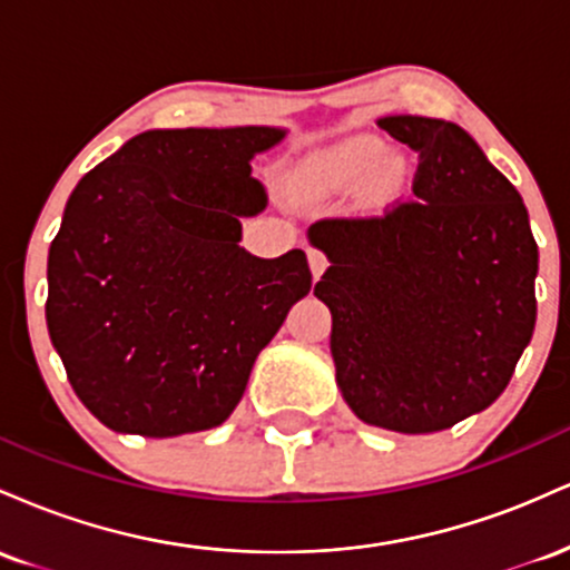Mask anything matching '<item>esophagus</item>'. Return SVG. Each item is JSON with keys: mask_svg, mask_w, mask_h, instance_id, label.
<instances>
[{"mask_svg": "<svg viewBox=\"0 0 570 570\" xmlns=\"http://www.w3.org/2000/svg\"><path fill=\"white\" fill-rule=\"evenodd\" d=\"M307 265H311V273L313 278H322V273L326 271V257L322 252H307Z\"/></svg>", "mask_w": 570, "mask_h": 570, "instance_id": "obj_1", "label": "esophagus"}]
</instances>
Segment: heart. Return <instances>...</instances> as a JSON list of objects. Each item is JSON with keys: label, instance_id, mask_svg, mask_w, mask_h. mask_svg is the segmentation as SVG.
<instances>
[{"label": "heart", "instance_id": "heart-1", "mask_svg": "<svg viewBox=\"0 0 570 570\" xmlns=\"http://www.w3.org/2000/svg\"><path fill=\"white\" fill-rule=\"evenodd\" d=\"M383 155L385 144L377 136H353V139L340 141L318 155L313 179L322 189H343L358 185L364 176L374 171L377 163L383 160ZM399 181H402V168H399V163L389 160L372 176L370 189L377 198H385V195L394 193Z\"/></svg>", "mask_w": 570, "mask_h": 570}]
</instances>
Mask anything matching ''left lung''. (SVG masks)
<instances>
[{
  "label": "left lung",
  "instance_id": "left-lung-1",
  "mask_svg": "<svg viewBox=\"0 0 570 570\" xmlns=\"http://www.w3.org/2000/svg\"><path fill=\"white\" fill-rule=\"evenodd\" d=\"M421 153L415 198L385 217L322 219L335 381L358 421L431 434L503 394L535 326L539 246L512 181L461 126L377 120Z\"/></svg>",
  "mask_w": 570,
  "mask_h": 570
}]
</instances>
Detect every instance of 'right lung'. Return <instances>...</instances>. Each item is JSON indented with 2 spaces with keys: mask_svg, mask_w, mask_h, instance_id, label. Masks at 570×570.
<instances>
[{
  "mask_svg": "<svg viewBox=\"0 0 570 570\" xmlns=\"http://www.w3.org/2000/svg\"><path fill=\"white\" fill-rule=\"evenodd\" d=\"M286 128L144 130L69 195L45 318L80 402L120 434L179 436L230 417L259 351L311 292L303 248L263 259L254 155Z\"/></svg>",
  "mask_w": 570,
  "mask_h": 570,
  "instance_id": "obj_1",
  "label": "right lung"
}]
</instances>
